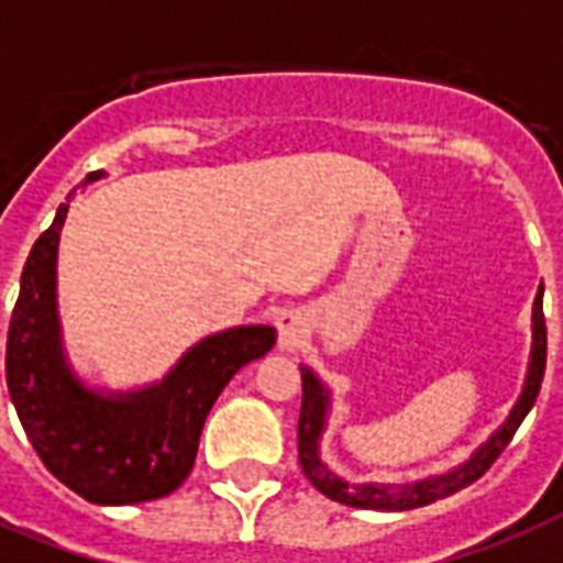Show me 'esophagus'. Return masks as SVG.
<instances>
[{"label":"esophagus","instance_id":"34e87169","mask_svg":"<svg viewBox=\"0 0 563 563\" xmlns=\"http://www.w3.org/2000/svg\"><path fill=\"white\" fill-rule=\"evenodd\" d=\"M303 339H307V318H303V312L300 309H283L280 316H277V344H280V351H298Z\"/></svg>","mask_w":563,"mask_h":563}]
</instances>
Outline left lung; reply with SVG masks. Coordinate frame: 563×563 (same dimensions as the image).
Segmentation results:
<instances>
[{
	"mask_svg": "<svg viewBox=\"0 0 563 563\" xmlns=\"http://www.w3.org/2000/svg\"><path fill=\"white\" fill-rule=\"evenodd\" d=\"M532 360H529V374H526V385L520 400L511 409L508 420L476 450V453L455 467L453 473L444 476H432V479L415 482V485H400V488H379V485H347L335 476L318 455V438L324 432L327 420V391L321 379L309 368H300V379H303V400H300V418H298V459L300 467L307 473V479L316 485L324 497L342 503V506L353 508H371V511H409V508H420L444 499L455 490L467 488L479 479L482 473L488 471L490 464L497 462L499 453L506 450L508 441L515 438L517 427L523 423L529 409L538 400L541 391L543 371H547V321H543V286L534 298L532 309Z\"/></svg>",
	"mask_w": 563,
	"mask_h": 563,
	"instance_id": "left-lung-1",
	"label": "left lung"
}]
</instances>
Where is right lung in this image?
I'll use <instances>...</instances> for the list:
<instances>
[{
	"mask_svg": "<svg viewBox=\"0 0 563 563\" xmlns=\"http://www.w3.org/2000/svg\"><path fill=\"white\" fill-rule=\"evenodd\" d=\"M66 210V203L57 207L22 268L4 347L11 402L40 462L78 497L99 506L161 499L192 471L203 420L221 388L272 351L277 333L233 327L195 344L163 383L117 397L92 391L60 351L55 263Z\"/></svg>",
	"mask_w": 563,
	"mask_h": 563,
	"instance_id": "add662e5",
	"label": "right lung"
}]
</instances>
